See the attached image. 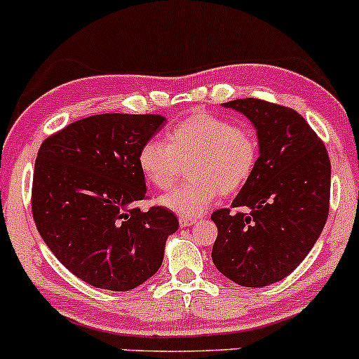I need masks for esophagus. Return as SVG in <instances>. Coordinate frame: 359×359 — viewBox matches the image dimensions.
<instances>
[{"label":"esophagus","mask_w":359,"mask_h":359,"mask_svg":"<svg viewBox=\"0 0 359 359\" xmlns=\"http://www.w3.org/2000/svg\"><path fill=\"white\" fill-rule=\"evenodd\" d=\"M179 224H180V228H187V226L196 224V219H192V217H180Z\"/></svg>","instance_id":"34e87169"}]
</instances>
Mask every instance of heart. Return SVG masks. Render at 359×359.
I'll list each match as a JSON object with an SVG mask.
<instances>
[{
  "instance_id": "heart-1",
  "label": "heart",
  "mask_w": 359,
  "mask_h": 359,
  "mask_svg": "<svg viewBox=\"0 0 359 359\" xmlns=\"http://www.w3.org/2000/svg\"><path fill=\"white\" fill-rule=\"evenodd\" d=\"M258 138L246 125L197 111L167 131V143L150 140L138 151V168L151 187L167 191L187 163L191 179L158 203L184 217H199L219 194L240 191L258 163Z\"/></svg>"
}]
</instances>
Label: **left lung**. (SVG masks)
Segmentation results:
<instances>
[{"label": "left lung", "mask_w": 359, "mask_h": 359, "mask_svg": "<svg viewBox=\"0 0 359 359\" xmlns=\"http://www.w3.org/2000/svg\"><path fill=\"white\" fill-rule=\"evenodd\" d=\"M250 119L259 156L231 208L217 209L212 262L243 287L280 282L300 265L323 233L329 214L331 162L324 143L295 109L273 102H222Z\"/></svg>", "instance_id": "left-lung-1"}]
</instances>
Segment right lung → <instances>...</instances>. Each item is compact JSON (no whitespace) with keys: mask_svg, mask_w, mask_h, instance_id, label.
<instances>
[{"mask_svg":"<svg viewBox=\"0 0 359 359\" xmlns=\"http://www.w3.org/2000/svg\"><path fill=\"white\" fill-rule=\"evenodd\" d=\"M165 125L160 114L106 113L48 137L35 160L32 212L45 245L77 278L125 292L160 269L175 214L143 212L140 148Z\"/></svg>","mask_w":359,"mask_h":359,"instance_id":"obj_1","label":"right lung"}]
</instances>
